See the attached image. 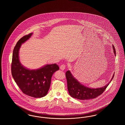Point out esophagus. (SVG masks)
Instances as JSON below:
<instances>
[{
	"label": "esophagus",
	"mask_w": 125,
	"mask_h": 125,
	"mask_svg": "<svg viewBox=\"0 0 125 125\" xmlns=\"http://www.w3.org/2000/svg\"><path fill=\"white\" fill-rule=\"evenodd\" d=\"M65 68V65H61L60 66V69L61 70H64Z\"/></svg>",
	"instance_id": "obj_1"
}]
</instances>
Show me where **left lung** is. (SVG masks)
Returning <instances> with one entry per match:
<instances>
[{"instance_id":"obj_1","label":"left lung","mask_w":125,"mask_h":125,"mask_svg":"<svg viewBox=\"0 0 125 125\" xmlns=\"http://www.w3.org/2000/svg\"><path fill=\"white\" fill-rule=\"evenodd\" d=\"M113 52L116 56V51L114 46H113ZM113 77L109 83L102 88L91 89L85 87L72 75L71 73L69 70L66 71L65 76L67 81V89L69 95L72 97L79 100H89L96 98L98 96L101 95L106 89L109 83L112 81Z\"/></svg>"}]
</instances>
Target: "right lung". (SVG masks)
<instances>
[{
  "label": "right lung",
  "instance_id": "1",
  "mask_svg": "<svg viewBox=\"0 0 125 125\" xmlns=\"http://www.w3.org/2000/svg\"><path fill=\"white\" fill-rule=\"evenodd\" d=\"M33 33L21 38L14 48L12 57V76L22 92L35 98H40L47 94L51 79L55 72L59 70L56 64L46 65L37 70H30L22 65L20 61L19 51L22 43L28 40Z\"/></svg>",
  "mask_w": 125,
  "mask_h": 125
}]
</instances>
